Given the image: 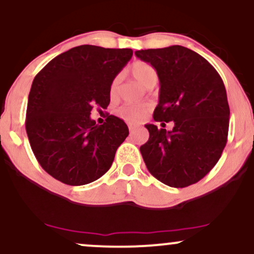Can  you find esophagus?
I'll use <instances>...</instances> for the list:
<instances>
[{"instance_id":"obj_1","label":"esophagus","mask_w":254,"mask_h":254,"mask_svg":"<svg viewBox=\"0 0 254 254\" xmlns=\"http://www.w3.org/2000/svg\"><path fill=\"white\" fill-rule=\"evenodd\" d=\"M133 129H135V127H133L132 125H129V130H130V132H132Z\"/></svg>"}]
</instances>
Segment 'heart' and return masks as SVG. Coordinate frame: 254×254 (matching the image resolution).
Returning a JSON list of instances; mask_svg holds the SVG:
<instances>
[{
    "label": "heart",
    "instance_id": "b5f03b06",
    "mask_svg": "<svg viewBox=\"0 0 254 254\" xmlns=\"http://www.w3.org/2000/svg\"><path fill=\"white\" fill-rule=\"evenodd\" d=\"M129 71L137 82H139L142 86L145 88H153L154 86L157 83L159 76H157V72L153 65H150L147 62H135L129 68ZM119 82H121V77L116 76L112 80L110 86V94L111 97H116L118 92ZM149 111V106L148 105H137V106H123L118 110V116L122 119H124L127 123H138Z\"/></svg>",
    "mask_w": 254,
    "mask_h": 254
}]
</instances>
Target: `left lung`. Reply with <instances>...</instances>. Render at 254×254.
<instances>
[{"instance_id": "left-lung-1", "label": "left lung", "mask_w": 254, "mask_h": 254, "mask_svg": "<svg viewBox=\"0 0 254 254\" xmlns=\"http://www.w3.org/2000/svg\"><path fill=\"white\" fill-rule=\"evenodd\" d=\"M135 55L159 76L154 121L174 123L171 131L145 124L149 139L139 148L145 166L171 188L196 184L217 164L227 143L229 105L222 78L205 58L180 45Z\"/></svg>"}]
</instances>
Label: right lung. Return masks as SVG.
Masks as SVG:
<instances>
[{
	"mask_svg": "<svg viewBox=\"0 0 254 254\" xmlns=\"http://www.w3.org/2000/svg\"><path fill=\"white\" fill-rule=\"evenodd\" d=\"M131 49L81 45L58 55L37 74L28 95L26 132L43 170L66 185H86L110 170L129 135L123 119L103 125L90 111L110 104V86Z\"/></svg>",
	"mask_w": 254,
	"mask_h": 254,
	"instance_id": "1",
	"label": "right lung"
}]
</instances>
